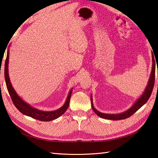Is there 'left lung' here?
Masks as SVG:
<instances>
[{"instance_id":"obj_1","label":"left lung","mask_w":158,"mask_h":158,"mask_svg":"<svg viewBox=\"0 0 158 158\" xmlns=\"http://www.w3.org/2000/svg\"><path fill=\"white\" fill-rule=\"evenodd\" d=\"M152 61H153V64H152V70L151 73V75H150L148 84H147L146 87L143 94L141 95L137 101L133 104V105L131 106L130 109H128L127 110L125 111L122 113L120 114H105V113H102V112L98 111L94 107L93 102V96L92 95H90V101H91V106L93 110L94 111L95 113L98 115V116L105 119H109V120H114V121H118V120H122L125 119L127 118L132 116L137 111L138 109H139L141 106H142L144 104L146 103V102L148 100V99L151 97V95L153 91V86H154V83H155V72H156V62H155V58L153 53L152 52ZM158 74V70H157Z\"/></svg>"}]
</instances>
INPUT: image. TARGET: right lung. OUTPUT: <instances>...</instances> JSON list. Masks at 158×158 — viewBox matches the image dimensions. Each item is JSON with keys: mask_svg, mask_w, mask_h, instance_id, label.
Instances as JSON below:
<instances>
[{"mask_svg": "<svg viewBox=\"0 0 158 158\" xmlns=\"http://www.w3.org/2000/svg\"><path fill=\"white\" fill-rule=\"evenodd\" d=\"M8 63H9V49L7 52V58L5 60V83H6L7 89L8 90L9 94L10 97L12 98V100L14 103L15 106L17 107V109L21 113L26 115L27 116H30L33 118L39 120L41 121H51L53 120L58 118L60 117L61 115H63L68 109L69 104V100H70L72 92H73V89L69 90V94L65 100V102L64 105L61 106L60 108L56 109L54 111H42L40 109H37L36 108L33 107V106H31L29 104H28L26 102L23 100L22 98L18 95L17 92L15 91L14 88L12 87L11 81H10L9 73H8Z\"/></svg>", "mask_w": 158, "mask_h": 158, "instance_id": "add662e5", "label": "right lung"}]
</instances>
